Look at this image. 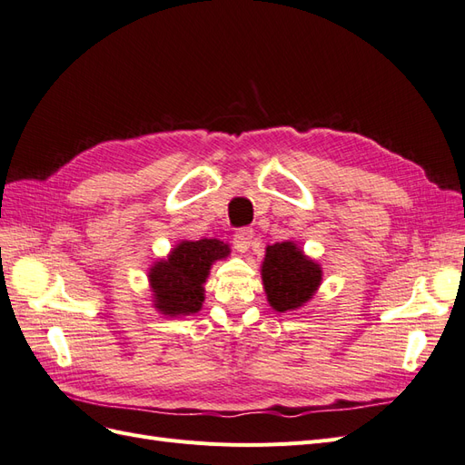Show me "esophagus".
Listing matches in <instances>:
<instances>
[{
  "mask_svg": "<svg viewBox=\"0 0 465 465\" xmlns=\"http://www.w3.org/2000/svg\"><path fill=\"white\" fill-rule=\"evenodd\" d=\"M252 238H254V231L252 229H241L236 231L234 236H232V244L236 248V252H241V254H244V252H248L250 244H252Z\"/></svg>",
  "mask_w": 465,
  "mask_h": 465,
  "instance_id": "esophagus-1",
  "label": "esophagus"
}]
</instances>
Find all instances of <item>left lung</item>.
Segmentation results:
<instances>
[{"label": "left lung", "mask_w": 465, "mask_h": 465, "mask_svg": "<svg viewBox=\"0 0 465 465\" xmlns=\"http://www.w3.org/2000/svg\"><path fill=\"white\" fill-rule=\"evenodd\" d=\"M260 273L267 302L277 312L299 311L311 302L323 275L322 265L294 241L265 246Z\"/></svg>", "instance_id": "obj_1"}]
</instances>
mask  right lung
Returning a JSON list of instances; mask_svg holds the SVG:
<instances>
[{
  "label": "right lung",
  "instance_id": "right-lung-1",
  "mask_svg": "<svg viewBox=\"0 0 465 465\" xmlns=\"http://www.w3.org/2000/svg\"><path fill=\"white\" fill-rule=\"evenodd\" d=\"M231 256V246L217 238L180 241L166 258L149 267L153 308L163 316H190L202 311L211 265Z\"/></svg>",
  "mask_w": 465,
  "mask_h": 465
}]
</instances>
